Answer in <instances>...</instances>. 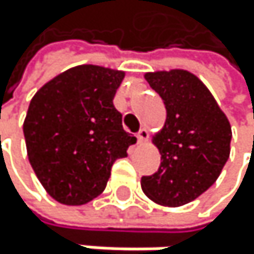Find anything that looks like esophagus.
I'll use <instances>...</instances> for the list:
<instances>
[{
	"instance_id": "obj_1",
	"label": "esophagus",
	"mask_w": 254,
	"mask_h": 254,
	"mask_svg": "<svg viewBox=\"0 0 254 254\" xmlns=\"http://www.w3.org/2000/svg\"><path fill=\"white\" fill-rule=\"evenodd\" d=\"M148 137H149V135H148V131H146L144 128H143V129H140V131L137 132V141H138L140 144H141V143H144L146 140H148Z\"/></svg>"
}]
</instances>
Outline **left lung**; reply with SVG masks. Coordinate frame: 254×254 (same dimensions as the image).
Here are the masks:
<instances>
[{
    "mask_svg": "<svg viewBox=\"0 0 254 254\" xmlns=\"http://www.w3.org/2000/svg\"><path fill=\"white\" fill-rule=\"evenodd\" d=\"M144 77L163 99L168 116L155 137L160 168L141 177V189L152 201L178 207L216 181L230 155L232 128L206 85L192 73L171 70Z\"/></svg>",
    "mask_w": 254,
    "mask_h": 254,
    "instance_id": "obj_1",
    "label": "left lung"
}]
</instances>
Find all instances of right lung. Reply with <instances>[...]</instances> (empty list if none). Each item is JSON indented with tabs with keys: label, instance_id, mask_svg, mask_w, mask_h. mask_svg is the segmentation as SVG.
<instances>
[{
	"label": "right lung",
	"instance_id": "1",
	"mask_svg": "<svg viewBox=\"0 0 254 254\" xmlns=\"http://www.w3.org/2000/svg\"><path fill=\"white\" fill-rule=\"evenodd\" d=\"M123 77V71L79 65L45 83L30 102L24 120L28 161L61 204L82 206L99 196L114 161L137 141L113 103Z\"/></svg>",
	"mask_w": 254,
	"mask_h": 254
}]
</instances>
